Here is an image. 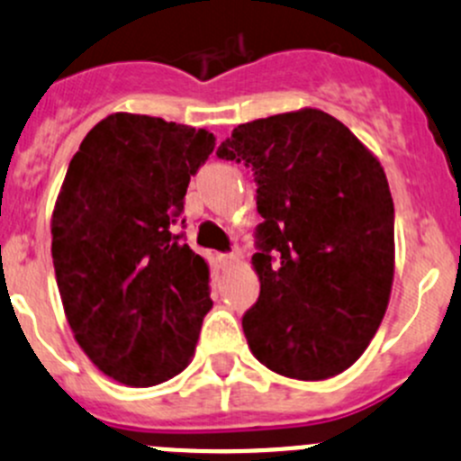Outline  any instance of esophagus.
Instances as JSON below:
<instances>
[{"label": "esophagus", "instance_id": "obj_1", "mask_svg": "<svg viewBox=\"0 0 461 461\" xmlns=\"http://www.w3.org/2000/svg\"><path fill=\"white\" fill-rule=\"evenodd\" d=\"M218 260H221V265L225 269H230V267H234V265H239L240 263V254L239 252H231V254H221V257H218Z\"/></svg>", "mask_w": 461, "mask_h": 461}]
</instances>
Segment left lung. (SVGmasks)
I'll list each match as a JSON object with an SVG mask.
<instances>
[{
	"mask_svg": "<svg viewBox=\"0 0 461 461\" xmlns=\"http://www.w3.org/2000/svg\"><path fill=\"white\" fill-rule=\"evenodd\" d=\"M252 167L258 301L243 314L252 355L319 381L350 368L379 330L394 274V204L379 160L319 109L239 124L216 151Z\"/></svg>",
	"mask_w": 461,
	"mask_h": 461,
	"instance_id": "left-lung-1",
	"label": "left lung"
}]
</instances>
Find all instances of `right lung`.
<instances>
[{"label":"right lung","mask_w":461,"mask_h":461,"mask_svg":"<svg viewBox=\"0 0 461 461\" xmlns=\"http://www.w3.org/2000/svg\"><path fill=\"white\" fill-rule=\"evenodd\" d=\"M213 144L207 129L113 113L68 165L50 221L59 296L88 359L124 385L183 373L212 310L209 265L180 227Z\"/></svg>","instance_id":"obj_1"}]
</instances>
